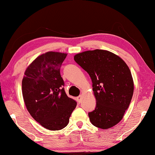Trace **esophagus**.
I'll return each mask as SVG.
<instances>
[{"label":"esophagus","mask_w":155,"mask_h":155,"mask_svg":"<svg viewBox=\"0 0 155 155\" xmlns=\"http://www.w3.org/2000/svg\"><path fill=\"white\" fill-rule=\"evenodd\" d=\"M81 99H82V95H80V96H78L77 97V100H78V103H79L81 102Z\"/></svg>","instance_id":"obj_1"}]
</instances>
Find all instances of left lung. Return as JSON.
Segmentation results:
<instances>
[{
	"label": "left lung",
	"instance_id": "left-lung-1",
	"mask_svg": "<svg viewBox=\"0 0 155 155\" xmlns=\"http://www.w3.org/2000/svg\"><path fill=\"white\" fill-rule=\"evenodd\" d=\"M74 61L92 81L96 106L88 114L95 127L107 129L120 122L132 99L134 84L130 69L116 54L96 49L77 54Z\"/></svg>",
	"mask_w": 155,
	"mask_h": 155
}]
</instances>
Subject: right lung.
Here are the masks:
<instances>
[{
	"mask_svg": "<svg viewBox=\"0 0 155 155\" xmlns=\"http://www.w3.org/2000/svg\"><path fill=\"white\" fill-rule=\"evenodd\" d=\"M66 53L47 52L28 65L22 82L25 105L33 118L51 130L65 128L77 102L65 92L60 68Z\"/></svg>",
	"mask_w": 155,
	"mask_h": 155,
	"instance_id": "add662e5",
	"label": "right lung"
}]
</instances>
